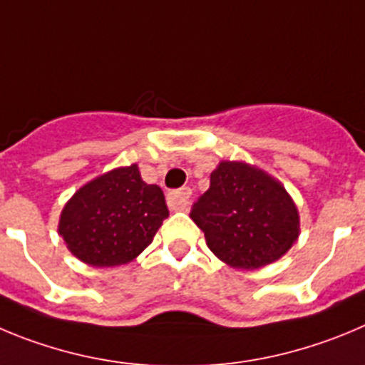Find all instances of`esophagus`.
<instances>
[{"label":"esophagus","instance_id":"1","mask_svg":"<svg viewBox=\"0 0 365 365\" xmlns=\"http://www.w3.org/2000/svg\"><path fill=\"white\" fill-rule=\"evenodd\" d=\"M189 198H190V189H180L173 190L167 195V205H169L170 211H183L189 207Z\"/></svg>","mask_w":365,"mask_h":365}]
</instances>
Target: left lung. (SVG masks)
Masks as SVG:
<instances>
[{"label": "left lung", "mask_w": 365, "mask_h": 365, "mask_svg": "<svg viewBox=\"0 0 365 365\" xmlns=\"http://www.w3.org/2000/svg\"><path fill=\"white\" fill-rule=\"evenodd\" d=\"M190 218L220 260L247 271L277 262L300 235L298 209L285 187L244 162H220Z\"/></svg>", "instance_id": "8db88e82"}]
</instances>
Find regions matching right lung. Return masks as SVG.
I'll return each mask as SVG.
<instances>
[{
  "mask_svg": "<svg viewBox=\"0 0 365 365\" xmlns=\"http://www.w3.org/2000/svg\"><path fill=\"white\" fill-rule=\"evenodd\" d=\"M167 216L163 190L143 182L133 163L78 189L65 203L58 232L78 260L113 267L134 260Z\"/></svg>",
  "mask_w": 365,
  "mask_h": 365,
  "instance_id": "add662e5",
  "label": "right lung"
}]
</instances>
